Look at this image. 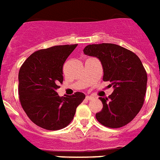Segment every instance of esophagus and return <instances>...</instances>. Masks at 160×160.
Listing matches in <instances>:
<instances>
[{
    "mask_svg": "<svg viewBox=\"0 0 160 160\" xmlns=\"http://www.w3.org/2000/svg\"><path fill=\"white\" fill-rule=\"evenodd\" d=\"M86 99L87 100H92V99H93V97L91 95H88L86 96Z\"/></svg>",
    "mask_w": 160,
    "mask_h": 160,
    "instance_id": "esophagus-1",
    "label": "esophagus"
}]
</instances>
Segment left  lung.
Returning a JSON list of instances; mask_svg holds the SVG:
<instances>
[{
	"label": "left lung",
	"mask_w": 160,
	"mask_h": 160,
	"mask_svg": "<svg viewBox=\"0 0 160 160\" xmlns=\"http://www.w3.org/2000/svg\"><path fill=\"white\" fill-rule=\"evenodd\" d=\"M85 55L97 58L103 70V81H109L113 92L99 99L102 109L96 113L102 125L119 128L132 122L143 106L147 74L140 58L117 44H90L84 48Z\"/></svg>",
	"instance_id": "left-lung-1"
}]
</instances>
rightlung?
<instances>
[{"label":"right lung","mask_w":160,"mask_h":160,"mask_svg":"<svg viewBox=\"0 0 160 160\" xmlns=\"http://www.w3.org/2000/svg\"><path fill=\"white\" fill-rule=\"evenodd\" d=\"M77 44L59 45L33 52L19 71V101L24 111L34 124L56 131L70 124L76 108L85 98L76 92L60 97L57 89L63 81L62 67Z\"/></svg>","instance_id":"1"}]
</instances>
